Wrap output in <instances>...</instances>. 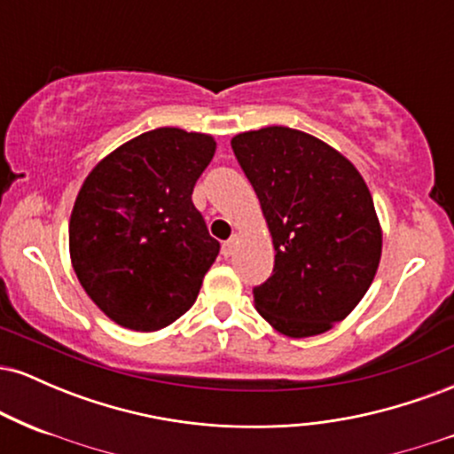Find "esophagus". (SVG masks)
I'll return each mask as SVG.
<instances>
[{"label":"esophagus","instance_id":"esophagus-1","mask_svg":"<svg viewBox=\"0 0 454 454\" xmlns=\"http://www.w3.org/2000/svg\"><path fill=\"white\" fill-rule=\"evenodd\" d=\"M234 237L232 239H228V241H223V245H222V256L223 258H228V256H232V252H234Z\"/></svg>","mask_w":454,"mask_h":454}]
</instances>
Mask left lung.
Returning a JSON list of instances; mask_svg holds the SVG:
<instances>
[{"instance_id":"1","label":"left lung","mask_w":454,"mask_h":454,"mask_svg":"<svg viewBox=\"0 0 454 454\" xmlns=\"http://www.w3.org/2000/svg\"><path fill=\"white\" fill-rule=\"evenodd\" d=\"M275 247L254 288L258 314L293 340L331 331L361 303L382 256L372 192L346 155L301 129L269 126L231 140Z\"/></svg>"}]
</instances>
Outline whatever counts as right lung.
Segmentation results:
<instances>
[{
    "label": "right lung",
    "instance_id": "add662e5",
    "mask_svg": "<svg viewBox=\"0 0 454 454\" xmlns=\"http://www.w3.org/2000/svg\"><path fill=\"white\" fill-rule=\"evenodd\" d=\"M215 153L209 134L158 128L98 161L70 215V258L85 293L129 331L173 325L220 254L192 202Z\"/></svg>",
    "mask_w": 454,
    "mask_h": 454
}]
</instances>
